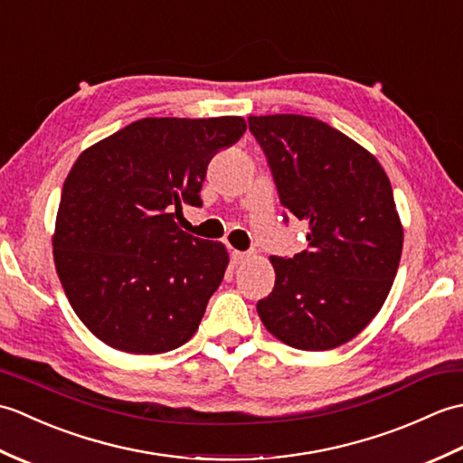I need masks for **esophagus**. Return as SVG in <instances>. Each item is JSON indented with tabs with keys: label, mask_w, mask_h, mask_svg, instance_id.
Masks as SVG:
<instances>
[{
	"label": "esophagus",
	"mask_w": 463,
	"mask_h": 463,
	"mask_svg": "<svg viewBox=\"0 0 463 463\" xmlns=\"http://www.w3.org/2000/svg\"><path fill=\"white\" fill-rule=\"evenodd\" d=\"M249 257H250L249 252L232 250V262H234V264H242V262H247V260H249Z\"/></svg>",
	"instance_id": "esophagus-1"
}]
</instances>
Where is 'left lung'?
I'll list each match as a JSON object with an SVG mask.
<instances>
[{
  "mask_svg": "<svg viewBox=\"0 0 463 463\" xmlns=\"http://www.w3.org/2000/svg\"><path fill=\"white\" fill-rule=\"evenodd\" d=\"M284 209L308 224V249L270 257L274 288L257 312L274 338L332 350L376 317L404 244L386 171L376 156L314 117H249Z\"/></svg>",
  "mask_w": 463,
  "mask_h": 463,
  "instance_id": "obj_1",
  "label": "left lung"
}]
</instances>
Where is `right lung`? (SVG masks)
Wrapping results in <instances>:
<instances>
[{
    "mask_svg": "<svg viewBox=\"0 0 463 463\" xmlns=\"http://www.w3.org/2000/svg\"><path fill=\"white\" fill-rule=\"evenodd\" d=\"M242 117H146L85 149L59 203L53 260L77 317L107 346L163 354L199 328L229 267L222 242L176 224Z\"/></svg>",
    "mask_w": 463,
    "mask_h": 463,
    "instance_id": "add662e5",
    "label": "right lung"
}]
</instances>
